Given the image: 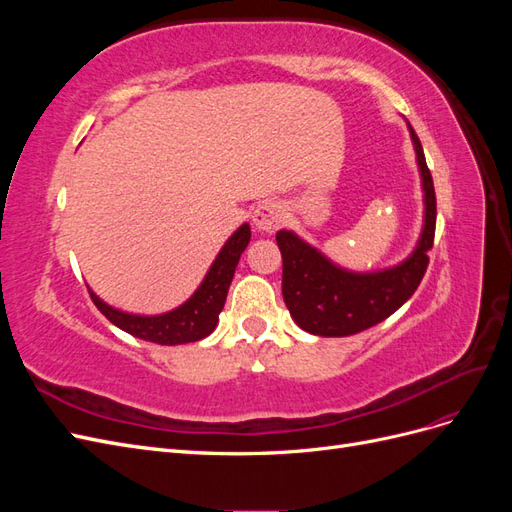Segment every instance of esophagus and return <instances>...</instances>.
I'll list each match as a JSON object with an SVG mask.
<instances>
[{"mask_svg":"<svg viewBox=\"0 0 512 512\" xmlns=\"http://www.w3.org/2000/svg\"><path fill=\"white\" fill-rule=\"evenodd\" d=\"M284 222V207L275 200H262L254 209V224L262 232H275Z\"/></svg>","mask_w":512,"mask_h":512,"instance_id":"34e87169","label":"esophagus"}]
</instances>
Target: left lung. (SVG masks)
Listing matches in <instances>:
<instances>
[{"instance_id":"obj_1","label":"left lung","mask_w":512,"mask_h":512,"mask_svg":"<svg viewBox=\"0 0 512 512\" xmlns=\"http://www.w3.org/2000/svg\"><path fill=\"white\" fill-rule=\"evenodd\" d=\"M425 190V226L416 250L401 265L378 273L335 267L294 232L275 235L282 252V294L294 322L307 333L346 337L389 318L421 284L436 235V190L416 132L410 128Z\"/></svg>"}]
</instances>
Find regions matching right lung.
I'll list each match as a JSON object with an SVG mask.
<instances>
[{
  "label": "right lung",
  "mask_w": 512,
  "mask_h": 512,
  "mask_svg": "<svg viewBox=\"0 0 512 512\" xmlns=\"http://www.w3.org/2000/svg\"><path fill=\"white\" fill-rule=\"evenodd\" d=\"M250 237H252L250 224H243L235 235L226 241L222 252L211 265L203 284L198 286V290L188 301L168 314L134 316L106 305L91 290H89V297L96 303L100 312L115 324V327L138 339H145V342H153L160 346L198 342V339L213 333L215 324L220 320V312L226 303V294L232 282V275H235L239 258L247 247V243H250Z\"/></svg>",
  "instance_id": "right-lung-1"
}]
</instances>
